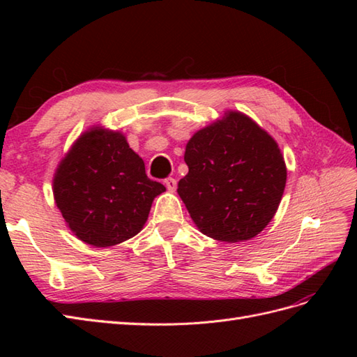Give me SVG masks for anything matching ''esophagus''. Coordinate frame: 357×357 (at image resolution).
Wrapping results in <instances>:
<instances>
[{
	"mask_svg": "<svg viewBox=\"0 0 357 357\" xmlns=\"http://www.w3.org/2000/svg\"><path fill=\"white\" fill-rule=\"evenodd\" d=\"M164 184H165V187H167V190H169V192H174V188H176V179H174V178H167V179L164 181Z\"/></svg>",
	"mask_w": 357,
	"mask_h": 357,
	"instance_id": "obj_1",
	"label": "esophagus"
}]
</instances>
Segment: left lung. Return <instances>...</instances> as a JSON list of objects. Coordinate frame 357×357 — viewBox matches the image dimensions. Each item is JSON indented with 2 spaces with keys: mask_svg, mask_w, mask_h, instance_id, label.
Here are the masks:
<instances>
[{
  "mask_svg": "<svg viewBox=\"0 0 357 357\" xmlns=\"http://www.w3.org/2000/svg\"><path fill=\"white\" fill-rule=\"evenodd\" d=\"M188 173L178 195L207 236L239 242L259 234L275 216L287 183L276 141L241 112L196 132L187 142Z\"/></svg>",
  "mask_w": 357,
  "mask_h": 357,
  "instance_id": "1",
  "label": "left lung"
}]
</instances>
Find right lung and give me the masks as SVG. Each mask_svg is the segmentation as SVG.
Here are the masks:
<instances>
[{"label":"right lung","mask_w":357,"mask_h":357,"mask_svg":"<svg viewBox=\"0 0 357 357\" xmlns=\"http://www.w3.org/2000/svg\"><path fill=\"white\" fill-rule=\"evenodd\" d=\"M162 192L165 187L147 176L126 136L101 127L79 136L53 178V196L67 225L93 247L138 234Z\"/></svg>","instance_id":"right-lung-1"}]
</instances>
